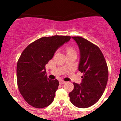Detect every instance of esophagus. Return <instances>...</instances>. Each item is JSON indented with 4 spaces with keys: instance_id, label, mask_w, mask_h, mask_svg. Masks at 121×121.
<instances>
[{
    "instance_id": "esophagus-1",
    "label": "esophagus",
    "mask_w": 121,
    "mask_h": 121,
    "mask_svg": "<svg viewBox=\"0 0 121 121\" xmlns=\"http://www.w3.org/2000/svg\"><path fill=\"white\" fill-rule=\"evenodd\" d=\"M65 83H66V82H65V81H59V84H60V85H63V84H65Z\"/></svg>"
}]
</instances>
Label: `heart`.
<instances>
[{"label":"heart","instance_id":"obj_1","mask_svg":"<svg viewBox=\"0 0 121 121\" xmlns=\"http://www.w3.org/2000/svg\"><path fill=\"white\" fill-rule=\"evenodd\" d=\"M66 51H67V53H73V52H75L74 48H73L72 47H68L66 48Z\"/></svg>","mask_w":121,"mask_h":121}]
</instances>
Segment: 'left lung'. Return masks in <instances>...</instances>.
<instances>
[{
  "mask_svg": "<svg viewBox=\"0 0 121 121\" xmlns=\"http://www.w3.org/2000/svg\"><path fill=\"white\" fill-rule=\"evenodd\" d=\"M80 52L79 71L83 73L81 85L74 82L69 93L70 101L77 107L88 108L96 103L106 88L108 69L102 51L98 46L79 36L72 37Z\"/></svg>",
  "mask_w": 121,
  "mask_h": 121,
  "instance_id": "left-lung-1",
  "label": "left lung"
}]
</instances>
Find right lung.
Here are the masks:
<instances>
[{
	"label": "right lung",
	"instance_id": "right-lung-1",
	"mask_svg": "<svg viewBox=\"0 0 121 121\" xmlns=\"http://www.w3.org/2000/svg\"><path fill=\"white\" fill-rule=\"evenodd\" d=\"M70 39L57 35L41 37L22 51L17 64V83L21 95L31 106L42 108L53 102L59 83L48 79L45 65L56 50Z\"/></svg>",
	"mask_w": 121,
	"mask_h": 121
}]
</instances>
